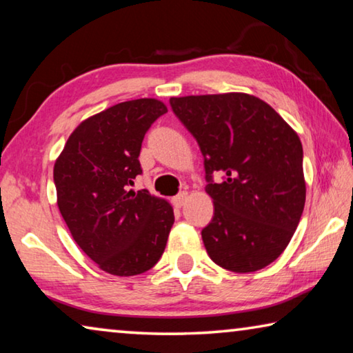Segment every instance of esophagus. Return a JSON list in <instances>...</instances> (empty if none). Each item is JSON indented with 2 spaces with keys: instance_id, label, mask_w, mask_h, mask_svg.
<instances>
[{
  "instance_id": "1",
  "label": "esophagus",
  "mask_w": 353,
  "mask_h": 353,
  "mask_svg": "<svg viewBox=\"0 0 353 353\" xmlns=\"http://www.w3.org/2000/svg\"><path fill=\"white\" fill-rule=\"evenodd\" d=\"M187 201H188V192H182V193H179L177 196L172 198V204H174L176 207H182L187 204Z\"/></svg>"
}]
</instances>
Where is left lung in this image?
<instances>
[{
    "label": "left lung",
    "mask_w": 353,
    "mask_h": 353,
    "mask_svg": "<svg viewBox=\"0 0 353 353\" xmlns=\"http://www.w3.org/2000/svg\"><path fill=\"white\" fill-rule=\"evenodd\" d=\"M171 108L199 144L214 218L203 236L210 259L250 273L272 264L303 214V148L264 100L243 92L171 97ZM220 172L223 181L215 183Z\"/></svg>",
    "instance_id": "obj_1"
}]
</instances>
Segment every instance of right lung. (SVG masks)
Returning <instances> with one entry per match:
<instances>
[{
    "instance_id": "add662e5",
    "label": "right lung",
    "mask_w": 353,
    "mask_h": 353,
    "mask_svg": "<svg viewBox=\"0 0 353 353\" xmlns=\"http://www.w3.org/2000/svg\"><path fill=\"white\" fill-rule=\"evenodd\" d=\"M168 111L157 99H137L88 117L56 159L53 179L61 215L85 253L116 276L152 268L174 223L168 201L133 192L139 150L149 127Z\"/></svg>"
}]
</instances>
